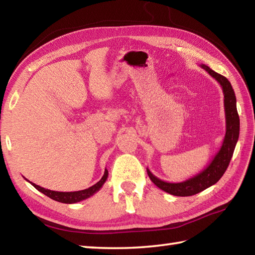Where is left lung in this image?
Segmentation results:
<instances>
[{
	"instance_id": "left-lung-1",
	"label": "left lung",
	"mask_w": 255,
	"mask_h": 255,
	"mask_svg": "<svg viewBox=\"0 0 255 255\" xmlns=\"http://www.w3.org/2000/svg\"><path fill=\"white\" fill-rule=\"evenodd\" d=\"M206 72L211 75L223 88L224 92V106H225V115H226V134L224 138L223 144H221L218 152L215 154L214 159L205 169L188 178L186 181L180 183H170L153 175L151 171L147 167L148 175L150 180L152 181L156 186L162 191L169 193L174 196H192L204 189L210 187L211 185L217 183L221 176L224 175L227 167H228L230 160L234 154L236 144L239 139L240 131V119L237 111V100L235 91L228 79L223 75L215 72L209 67L205 64H200Z\"/></svg>"
}]
</instances>
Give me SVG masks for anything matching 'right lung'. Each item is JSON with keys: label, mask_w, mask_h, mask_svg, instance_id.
Instances as JSON below:
<instances>
[{"label": "right lung", "mask_w": 255, "mask_h": 255, "mask_svg": "<svg viewBox=\"0 0 255 255\" xmlns=\"http://www.w3.org/2000/svg\"><path fill=\"white\" fill-rule=\"evenodd\" d=\"M108 177V171L107 169H105L104 172V175L101 178V180L97 182L96 184H94L93 186H91L86 189H82V191H77V192H56V191H50V189H46L44 187H41L39 185H36L35 183H31L29 182L27 178L25 180L27 182H29L32 186H34L38 191L41 192L42 194H45L46 196L50 197L53 200H57L59 203H64V204H74V203H78L81 202V200H84L86 198H89L91 196H93V195L99 192L100 189L102 188V186L104 185V183L106 182Z\"/></svg>", "instance_id": "obj_1"}]
</instances>
